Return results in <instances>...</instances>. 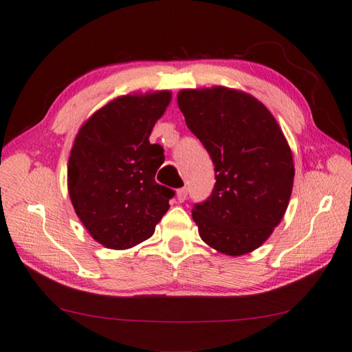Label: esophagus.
Segmentation results:
<instances>
[{"mask_svg":"<svg viewBox=\"0 0 352 352\" xmlns=\"http://www.w3.org/2000/svg\"><path fill=\"white\" fill-rule=\"evenodd\" d=\"M187 195H188L187 187H183V188H179V190H177V199H178V202H184L187 199Z\"/></svg>","mask_w":352,"mask_h":352,"instance_id":"1","label":"esophagus"}]
</instances>
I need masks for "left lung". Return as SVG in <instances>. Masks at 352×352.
I'll return each mask as SVG.
<instances>
[{
  "label": "left lung",
  "instance_id": "obj_1",
  "mask_svg": "<svg viewBox=\"0 0 352 352\" xmlns=\"http://www.w3.org/2000/svg\"><path fill=\"white\" fill-rule=\"evenodd\" d=\"M186 124L212 159L215 184L193 205L199 235L214 250L242 256L283 220L293 190L292 150L267 108L228 87L182 90Z\"/></svg>",
  "mask_w": 352,
  "mask_h": 352
}]
</instances>
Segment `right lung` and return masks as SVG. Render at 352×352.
Wrapping results in <instances>:
<instances>
[{"label": "right lung", "instance_id": "1", "mask_svg": "<svg viewBox=\"0 0 352 352\" xmlns=\"http://www.w3.org/2000/svg\"><path fill=\"white\" fill-rule=\"evenodd\" d=\"M169 101L166 90L120 96L77 133L68 160L69 197L90 235L107 248L148 239L175 195L156 183L165 155L148 141Z\"/></svg>", "mask_w": 352, "mask_h": 352}]
</instances>
